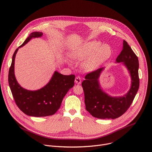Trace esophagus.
Wrapping results in <instances>:
<instances>
[{
	"mask_svg": "<svg viewBox=\"0 0 152 152\" xmlns=\"http://www.w3.org/2000/svg\"><path fill=\"white\" fill-rule=\"evenodd\" d=\"M76 83L77 84H80L81 83V78L79 77V76H77L75 78V80Z\"/></svg>",
	"mask_w": 152,
	"mask_h": 152,
	"instance_id": "esophagus-1",
	"label": "esophagus"
}]
</instances>
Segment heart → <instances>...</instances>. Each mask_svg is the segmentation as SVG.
<instances>
[{"mask_svg": "<svg viewBox=\"0 0 152 152\" xmlns=\"http://www.w3.org/2000/svg\"><path fill=\"white\" fill-rule=\"evenodd\" d=\"M112 49L100 41L86 42L73 53V57L78 61H84L82 68L86 72H92L109 59L112 55Z\"/></svg>", "mask_w": 152, "mask_h": 152, "instance_id": "obj_1", "label": "heart"}]
</instances>
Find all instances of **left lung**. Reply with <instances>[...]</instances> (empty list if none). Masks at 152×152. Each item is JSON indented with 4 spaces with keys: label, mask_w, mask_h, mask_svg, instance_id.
<instances>
[{
    "label": "left lung",
    "mask_w": 152,
    "mask_h": 152,
    "mask_svg": "<svg viewBox=\"0 0 152 152\" xmlns=\"http://www.w3.org/2000/svg\"><path fill=\"white\" fill-rule=\"evenodd\" d=\"M116 62H123L131 76L132 85L126 94L122 97H111L100 88L98 79L104 68L88 73L82 83L86 110L96 118L115 119L121 116L131 105L138 90V59L125 40Z\"/></svg>",
    "instance_id": "left-lung-1"
}]
</instances>
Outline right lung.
Instances as JSON below:
<instances>
[{
    "label": "right lung",
    "instance_id": "1",
    "mask_svg": "<svg viewBox=\"0 0 152 152\" xmlns=\"http://www.w3.org/2000/svg\"><path fill=\"white\" fill-rule=\"evenodd\" d=\"M42 35V33L40 32L31 33L15 50L8 74L9 85L17 106L25 114L38 117L52 115L56 113L64 97L74 86L75 78L74 75H63L55 72L49 82L36 91L24 89L18 83L14 75V61L18 48L25 45L31 38Z\"/></svg>",
    "mask_w": 152,
    "mask_h": 152
}]
</instances>
